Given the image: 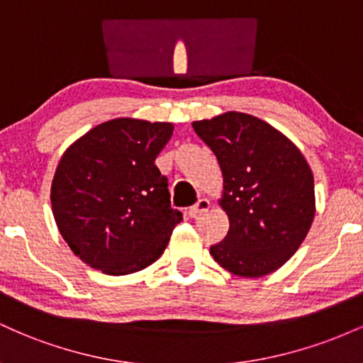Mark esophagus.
I'll list each match as a JSON object with an SVG mask.
<instances>
[{
  "instance_id": "1",
  "label": "esophagus",
  "mask_w": 363,
  "mask_h": 363,
  "mask_svg": "<svg viewBox=\"0 0 363 363\" xmlns=\"http://www.w3.org/2000/svg\"><path fill=\"white\" fill-rule=\"evenodd\" d=\"M210 201H208L206 198H201L199 199L198 203H196L194 206H191L189 208V211H187V213H189V216L191 218H198L199 215H203V213H206L208 210H210Z\"/></svg>"
}]
</instances>
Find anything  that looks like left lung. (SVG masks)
I'll use <instances>...</instances> for the list:
<instances>
[{
	"label": "left lung",
	"mask_w": 363,
	"mask_h": 363,
	"mask_svg": "<svg viewBox=\"0 0 363 363\" xmlns=\"http://www.w3.org/2000/svg\"><path fill=\"white\" fill-rule=\"evenodd\" d=\"M193 128L222 169L220 205L230 222L210 254L239 277L273 273L294 256L314 220L309 164L278 129L244 112L196 121Z\"/></svg>",
	"instance_id": "1"
}]
</instances>
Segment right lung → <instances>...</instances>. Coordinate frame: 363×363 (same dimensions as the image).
<instances>
[{"mask_svg":"<svg viewBox=\"0 0 363 363\" xmlns=\"http://www.w3.org/2000/svg\"><path fill=\"white\" fill-rule=\"evenodd\" d=\"M170 123L119 118L90 129L65 152L51 186L62 239L83 262L121 277L155 262L182 213L170 206L155 158Z\"/></svg>","mask_w":363,"mask_h":363,"instance_id":"add662e5","label":"right lung"}]
</instances>
